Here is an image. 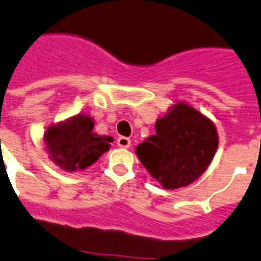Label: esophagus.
<instances>
[{"label":"esophagus","instance_id":"1","mask_svg":"<svg viewBox=\"0 0 261 261\" xmlns=\"http://www.w3.org/2000/svg\"><path fill=\"white\" fill-rule=\"evenodd\" d=\"M117 145L120 146V148H129V146H130V140H129L128 137H118Z\"/></svg>","mask_w":261,"mask_h":261}]
</instances>
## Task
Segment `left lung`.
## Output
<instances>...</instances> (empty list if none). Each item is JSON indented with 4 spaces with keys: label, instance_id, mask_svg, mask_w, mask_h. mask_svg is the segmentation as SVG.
Wrapping results in <instances>:
<instances>
[{
    "label": "left lung",
    "instance_id": "8db88e82",
    "mask_svg": "<svg viewBox=\"0 0 261 261\" xmlns=\"http://www.w3.org/2000/svg\"><path fill=\"white\" fill-rule=\"evenodd\" d=\"M156 135L137 145L136 154L165 189L192 184L213 160L216 126L191 105L178 101L156 121Z\"/></svg>",
    "mask_w": 261,
    "mask_h": 261
}]
</instances>
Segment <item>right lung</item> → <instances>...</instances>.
I'll return each instance as SVG.
<instances>
[{
	"mask_svg": "<svg viewBox=\"0 0 261 261\" xmlns=\"http://www.w3.org/2000/svg\"><path fill=\"white\" fill-rule=\"evenodd\" d=\"M93 128V118L85 115L49 126L44 143L51 161L66 172L83 171L94 164L109 150L112 141L108 136L94 133Z\"/></svg>",
	"mask_w": 261,
	"mask_h": 261,
	"instance_id": "obj_1",
	"label": "right lung"
}]
</instances>
